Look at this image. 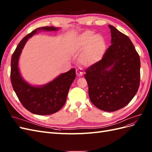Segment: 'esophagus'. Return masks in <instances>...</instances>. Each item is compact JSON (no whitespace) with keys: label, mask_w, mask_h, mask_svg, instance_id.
<instances>
[{"label":"esophagus","mask_w":152,"mask_h":152,"mask_svg":"<svg viewBox=\"0 0 152 152\" xmlns=\"http://www.w3.org/2000/svg\"><path fill=\"white\" fill-rule=\"evenodd\" d=\"M76 75L77 76H81L83 75V72L81 69H77L76 70Z\"/></svg>","instance_id":"obj_1"}]
</instances>
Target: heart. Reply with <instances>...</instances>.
<instances>
[{
    "label": "heart",
    "instance_id": "b5f03b06",
    "mask_svg": "<svg viewBox=\"0 0 152 152\" xmlns=\"http://www.w3.org/2000/svg\"><path fill=\"white\" fill-rule=\"evenodd\" d=\"M77 50H86L83 58L86 61L97 62L104 53L105 44L101 39L94 36L91 32H86L77 39L76 44Z\"/></svg>",
    "mask_w": 152,
    "mask_h": 152
}]
</instances>
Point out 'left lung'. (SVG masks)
Listing matches in <instances>:
<instances>
[{
  "mask_svg": "<svg viewBox=\"0 0 152 152\" xmlns=\"http://www.w3.org/2000/svg\"><path fill=\"white\" fill-rule=\"evenodd\" d=\"M111 45L101 60L85 70L88 95L94 106L112 112L127 106L140 84V58L129 37L109 25Z\"/></svg>",
  "mask_w": 152,
  "mask_h": 152,
  "instance_id": "obj_1",
  "label": "left lung"
}]
</instances>
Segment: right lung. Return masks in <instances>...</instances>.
<instances>
[{
	"instance_id": "1",
	"label": "right lung",
	"mask_w": 152,
	"mask_h": 152,
	"mask_svg": "<svg viewBox=\"0 0 152 152\" xmlns=\"http://www.w3.org/2000/svg\"><path fill=\"white\" fill-rule=\"evenodd\" d=\"M58 28L43 27L34 30L24 37L12 55L11 81L21 104L30 112L39 115H48L59 111L66 103L70 86L76 77V71L72 69L42 86H33L21 77L18 69V59L28 39L40 30L55 31Z\"/></svg>"
}]
</instances>
